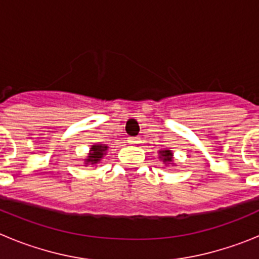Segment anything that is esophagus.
Masks as SVG:
<instances>
[{"mask_svg":"<svg viewBox=\"0 0 259 259\" xmlns=\"http://www.w3.org/2000/svg\"><path fill=\"white\" fill-rule=\"evenodd\" d=\"M128 144H139L140 143V139H137V137H128Z\"/></svg>","mask_w":259,"mask_h":259,"instance_id":"esophagus-1","label":"esophagus"}]
</instances>
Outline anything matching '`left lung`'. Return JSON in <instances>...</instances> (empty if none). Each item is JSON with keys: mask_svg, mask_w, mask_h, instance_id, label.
<instances>
[{"mask_svg": "<svg viewBox=\"0 0 259 259\" xmlns=\"http://www.w3.org/2000/svg\"><path fill=\"white\" fill-rule=\"evenodd\" d=\"M159 154H161V159L163 161V163L168 164L170 162H172V152L171 150H161Z\"/></svg>", "mask_w": 259, "mask_h": 259, "instance_id": "obj_1", "label": "left lung"}]
</instances>
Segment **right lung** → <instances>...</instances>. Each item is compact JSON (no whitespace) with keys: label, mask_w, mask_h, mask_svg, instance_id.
I'll return each instance as SVG.
<instances>
[{"label":"right lung","mask_w":259,"mask_h":259,"mask_svg":"<svg viewBox=\"0 0 259 259\" xmlns=\"http://www.w3.org/2000/svg\"><path fill=\"white\" fill-rule=\"evenodd\" d=\"M107 150L106 145H102V144H97V145H92L91 150H89V154L85 159V164H96L101 161L102 157L105 155V152Z\"/></svg>","instance_id":"add662e5"}]
</instances>
